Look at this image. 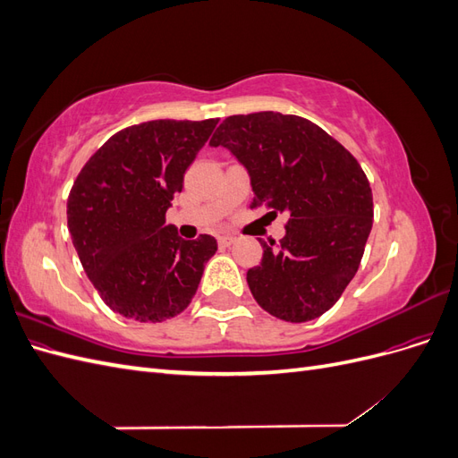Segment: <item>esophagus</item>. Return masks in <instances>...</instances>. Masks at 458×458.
Segmentation results:
<instances>
[{"instance_id":"1","label":"esophagus","mask_w":458,"mask_h":458,"mask_svg":"<svg viewBox=\"0 0 458 458\" xmlns=\"http://www.w3.org/2000/svg\"><path fill=\"white\" fill-rule=\"evenodd\" d=\"M234 237H229V234H224V237H219L217 239V242H219V246H224V248H227V246H231V244H234Z\"/></svg>"}]
</instances>
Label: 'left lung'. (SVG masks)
I'll list each match as a JSON object with an SVG mask.
<instances>
[{"label":"left lung","instance_id":"1","mask_svg":"<svg viewBox=\"0 0 458 458\" xmlns=\"http://www.w3.org/2000/svg\"><path fill=\"white\" fill-rule=\"evenodd\" d=\"M210 145L244 165L252 208L290 216L281 244L259 241L263 258L246 273L259 308L288 323L321 317L355 276L372 229L361 165L317 123L281 113L229 116Z\"/></svg>","mask_w":458,"mask_h":458}]
</instances>
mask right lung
Wrapping results in <instances>:
<instances>
[{
	"mask_svg": "<svg viewBox=\"0 0 458 458\" xmlns=\"http://www.w3.org/2000/svg\"><path fill=\"white\" fill-rule=\"evenodd\" d=\"M217 118L152 120L114 133L81 168L66 202L78 258L106 306L160 323L195 296L217 242L185 241L165 212Z\"/></svg>",
	"mask_w": 458,
	"mask_h": 458,
	"instance_id": "obj_1",
	"label": "right lung"
}]
</instances>
